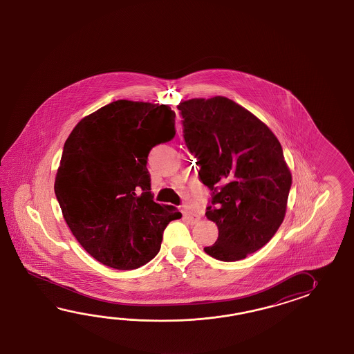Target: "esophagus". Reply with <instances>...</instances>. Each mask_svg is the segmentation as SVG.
<instances>
[{
  "instance_id": "obj_1",
  "label": "esophagus",
  "mask_w": 354,
  "mask_h": 354,
  "mask_svg": "<svg viewBox=\"0 0 354 354\" xmlns=\"http://www.w3.org/2000/svg\"><path fill=\"white\" fill-rule=\"evenodd\" d=\"M182 214H183V218H186L189 224H196L200 220V216L197 214H194L192 211L188 210L187 206H182Z\"/></svg>"
}]
</instances>
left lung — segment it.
Instances as JSON below:
<instances>
[{
    "mask_svg": "<svg viewBox=\"0 0 354 354\" xmlns=\"http://www.w3.org/2000/svg\"><path fill=\"white\" fill-rule=\"evenodd\" d=\"M183 138L210 188L206 218L218 241L203 250L224 262L262 248L279 230L292 183L279 139L229 98H194L178 105Z\"/></svg>",
    "mask_w": 354,
    "mask_h": 354,
    "instance_id": "obj_1",
    "label": "left lung"
}]
</instances>
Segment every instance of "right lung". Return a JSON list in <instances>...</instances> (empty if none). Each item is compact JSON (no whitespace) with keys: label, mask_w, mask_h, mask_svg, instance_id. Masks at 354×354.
<instances>
[{"label":"right lung","mask_w":354,"mask_h":354,"mask_svg":"<svg viewBox=\"0 0 354 354\" xmlns=\"http://www.w3.org/2000/svg\"><path fill=\"white\" fill-rule=\"evenodd\" d=\"M167 105L118 100L80 121L68 136L54 192L75 239L115 270H136L158 254L163 232L182 214L159 205L147 163L176 136Z\"/></svg>","instance_id":"obj_1"}]
</instances>
